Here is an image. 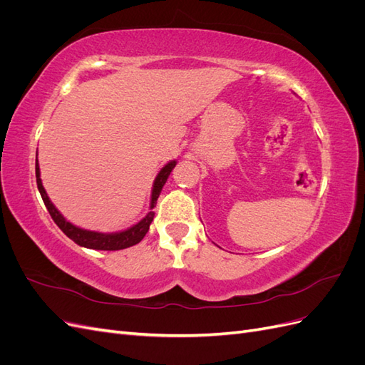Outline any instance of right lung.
<instances>
[{
	"label": "right lung",
	"mask_w": 365,
	"mask_h": 365,
	"mask_svg": "<svg viewBox=\"0 0 365 365\" xmlns=\"http://www.w3.org/2000/svg\"><path fill=\"white\" fill-rule=\"evenodd\" d=\"M175 165H176L175 160L165 164L164 168L158 172L155 181H153L152 195H150V212L145 217H143L138 224L132 225L128 230L118 231V233H98V231L83 230V228H79V227L73 225L71 222H68V220L59 213V210L53 205L46 189H43L42 181H41L39 164H38V153H36V168L35 169H36V184H38V190L42 196V201H43V204H46L51 219L56 222V225L63 231V233L81 247L90 248V250L117 251V250H125L132 245H137L138 242L146 236V233L149 231V225L153 220V216H155V213L152 212V208L157 205V200L163 190V185L165 184V181H168L169 175L173 170Z\"/></svg>",
	"instance_id": "1"
}]
</instances>
